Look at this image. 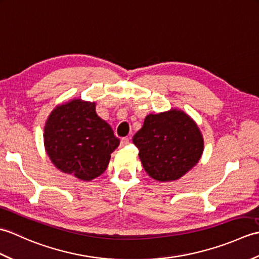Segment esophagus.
<instances>
[{
	"instance_id": "1",
	"label": "esophagus",
	"mask_w": 259,
	"mask_h": 259,
	"mask_svg": "<svg viewBox=\"0 0 259 259\" xmlns=\"http://www.w3.org/2000/svg\"><path fill=\"white\" fill-rule=\"evenodd\" d=\"M129 138H126V137H124V138H121V146H125L129 144Z\"/></svg>"
}]
</instances>
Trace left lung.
<instances>
[{"mask_svg":"<svg viewBox=\"0 0 259 259\" xmlns=\"http://www.w3.org/2000/svg\"><path fill=\"white\" fill-rule=\"evenodd\" d=\"M146 172L158 181L177 180L196 166L203 151L199 128L177 109L148 114L134 136Z\"/></svg>","mask_w":259,"mask_h":259,"instance_id":"1","label":"left lung"}]
</instances>
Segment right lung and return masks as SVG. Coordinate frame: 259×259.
<instances>
[{
	"label": "right lung",
	"instance_id": "obj_1",
	"mask_svg": "<svg viewBox=\"0 0 259 259\" xmlns=\"http://www.w3.org/2000/svg\"><path fill=\"white\" fill-rule=\"evenodd\" d=\"M45 147L59 170L90 181L104 172L111 153L120 144L96 103L73 99L58 106L45 126Z\"/></svg>",
	"mask_w": 259,
	"mask_h": 259
}]
</instances>
